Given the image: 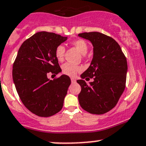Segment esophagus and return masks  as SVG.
Masks as SVG:
<instances>
[{
	"label": "esophagus",
	"mask_w": 146,
	"mask_h": 146,
	"mask_svg": "<svg viewBox=\"0 0 146 146\" xmlns=\"http://www.w3.org/2000/svg\"><path fill=\"white\" fill-rule=\"evenodd\" d=\"M70 80H71V82H72V83H75V82H76V80L74 78H70Z\"/></svg>",
	"instance_id": "obj_1"
}]
</instances>
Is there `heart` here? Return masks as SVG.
<instances>
[{
  "label": "heart",
  "instance_id": "heart-1",
  "mask_svg": "<svg viewBox=\"0 0 146 146\" xmlns=\"http://www.w3.org/2000/svg\"><path fill=\"white\" fill-rule=\"evenodd\" d=\"M73 45L80 52V53L82 55H85L88 52V45L87 42L82 39H78L74 40L72 42ZM65 47L64 45H60L58 46L55 50V56L58 61H61L64 60V54H65ZM82 70V68L80 66L75 65V64L66 63L62 66V71L64 74L68 76H76L78 72H80Z\"/></svg>",
  "mask_w": 146,
  "mask_h": 146
}]
</instances>
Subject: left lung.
Listing matches in <instances>:
<instances>
[{
    "label": "left lung",
    "mask_w": 146,
    "mask_h": 146,
    "mask_svg": "<svg viewBox=\"0 0 146 146\" xmlns=\"http://www.w3.org/2000/svg\"><path fill=\"white\" fill-rule=\"evenodd\" d=\"M91 42L93 58L89 68L77 82L80 106L92 114L101 115L113 109L125 88L127 62L120 46L111 37L99 32L79 33ZM94 80L87 84L83 79Z\"/></svg>",
    "instance_id": "1"
}]
</instances>
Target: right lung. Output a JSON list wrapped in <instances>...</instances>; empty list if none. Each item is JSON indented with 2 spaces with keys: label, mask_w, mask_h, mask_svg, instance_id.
<instances>
[{
  "label": "right lung",
  "mask_w": 146,
  "mask_h": 146,
  "mask_svg": "<svg viewBox=\"0 0 146 146\" xmlns=\"http://www.w3.org/2000/svg\"><path fill=\"white\" fill-rule=\"evenodd\" d=\"M68 37L38 32L24 41L13 64L12 78L21 101L40 117H50L61 110L70 79L66 75L50 80L47 73L61 72L56 48Z\"/></svg>",
  "instance_id": "right-lung-1"
}]
</instances>
